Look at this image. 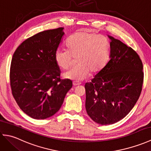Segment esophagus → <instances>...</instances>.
<instances>
[{
	"label": "esophagus",
	"instance_id": "esophagus-1",
	"mask_svg": "<svg viewBox=\"0 0 151 151\" xmlns=\"http://www.w3.org/2000/svg\"><path fill=\"white\" fill-rule=\"evenodd\" d=\"M80 84H81V83L78 82H76V81H74L73 82V85L74 86H79Z\"/></svg>",
	"mask_w": 151,
	"mask_h": 151
}]
</instances>
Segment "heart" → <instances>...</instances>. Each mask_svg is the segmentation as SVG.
I'll list each match as a JSON object with an SVG mask.
<instances>
[{"instance_id":"heart-1","label":"heart","mask_w":151,"mask_h":151,"mask_svg":"<svg viewBox=\"0 0 151 151\" xmlns=\"http://www.w3.org/2000/svg\"><path fill=\"white\" fill-rule=\"evenodd\" d=\"M67 49H58L54 54L57 65L69 69L76 58L78 64L64 77L73 81H82L89 73H96L104 68L110 57V44L106 38L90 32L80 30L67 41Z\"/></svg>"}]
</instances>
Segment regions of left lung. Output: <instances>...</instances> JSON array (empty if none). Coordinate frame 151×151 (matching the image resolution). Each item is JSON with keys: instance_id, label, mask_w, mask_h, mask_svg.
<instances>
[{"instance_id": "left-lung-1", "label": "left lung", "mask_w": 151, "mask_h": 151, "mask_svg": "<svg viewBox=\"0 0 151 151\" xmlns=\"http://www.w3.org/2000/svg\"><path fill=\"white\" fill-rule=\"evenodd\" d=\"M108 36L110 60L85 84L86 111L102 125L117 123L131 111L142 92L144 76L142 60L136 51Z\"/></svg>"}]
</instances>
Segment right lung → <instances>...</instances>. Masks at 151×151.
Wrapping results in <instances>:
<instances>
[{
	"mask_svg": "<svg viewBox=\"0 0 151 151\" xmlns=\"http://www.w3.org/2000/svg\"><path fill=\"white\" fill-rule=\"evenodd\" d=\"M63 28L41 32L24 41L13 55L9 80L15 100L22 111L36 119L52 116L72 88L60 78L54 54L62 41Z\"/></svg>",
	"mask_w": 151,
	"mask_h": 151,
	"instance_id": "add662e5",
	"label": "right lung"
}]
</instances>
